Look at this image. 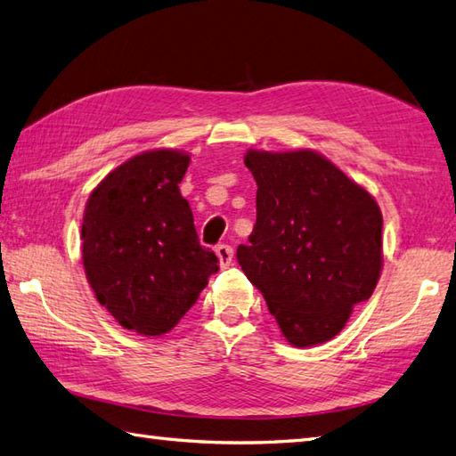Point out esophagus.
Listing matches in <instances>:
<instances>
[{"mask_svg": "<svg viewBox=\"0 0 456 456\" xmlns=\"http://www.w3.org/2000/svg\"><path fill=\"white\" fill-rule=\"evenodd\" d=\"M216 255L219 258L221 268H227V266H231V263H233V247L217 245L216 247Z\"/></svg>", "mask_w": 456, "mask_h": 456, "instance_id": "34e87169", "label": "esophagus"}]
</instances>
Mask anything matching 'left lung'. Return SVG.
<instances>
[{
    "label": "left lung",
    "instance_id": "obj_1",
    "mask_svg": "<svg viewBox=\"0 0 456 456\" xmlns=\"http://www.w3.org/2000/svg\"><path fill=\"white\" fill-rule=\"evenodd\" d=\"M256 223L237 260L294 346L333 338L372 296L382 213L362 186L314 151H248Z\"/></svg>",
    "mask_w": 456,
    "mask_h": 456
}]
</instances>
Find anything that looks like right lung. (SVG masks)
Wrapping results in <instances>:
<instances>
[{
  "label": "right lung",
  "instance_id": "right-lung-1",
  "mask_svg": "<svg viewBox=\"0 0 456 456\" xmlns=\"http://www.w3.org/2000/svg\"><path fill=\"white\" fill-rule=\"evenodd\" d=\"M188 164L180 151L141 152L110 172L86 203V276L98 302L139 335L176 327L219 270L178 188Z\"/></svg>",
  "mask_w": 456,
  "mask_h": 456
}]
</instances>
